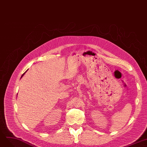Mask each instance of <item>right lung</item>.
Segmentation results:
<instances>
[{
	"mask_svg": "<svg viewBox=\"0 0 147 147\" xmlns=\"http://www.w3.org/2000/svg\"><path fill=\"white\" fill-rule=\"evenodd\" d=\"M25 73H24V74H22V76H21V78H22V76H24V74H25Z\"/></svg>",
	"mask_w": 147,
	"mask_h": 147,
	"instance_id": "obj_1",
	"label": "right lung"
}]
</instances>
